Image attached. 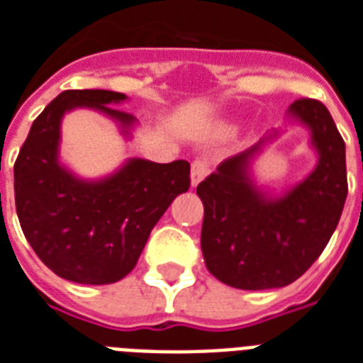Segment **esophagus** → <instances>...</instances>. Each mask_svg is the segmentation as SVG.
Listing matches in <instances>:
<instances>
[{
  "instance_id": "1",
  "label": "esophagus",
  "mask_w": 363,
  "mask_h": 363,
  "mask_svg": "<svg viewBox=\"0 0 363 363\" xmlns=\"http://www.w3.org/2000/svg\"><path fill=\"white\" fill-rule=\"evenodd\" d=\"M211 164L207 158H196L192 162V186H198L205 177L209 175Z\"/></svg>"
}]
</instances>
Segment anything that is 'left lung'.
<instances>
[{
  "label": "left lung",
  "mask_w": 363,
  "mask_h": 363,
  "mask_svg": "<svg viewBox=\"0 0 363 363\" xmlns=\"http://www.w3.org/2000/svg\"><path fill=\"white\" fill-rule=\"evenodd\" d=\"M290 115L313 133L318 164L286 196L265 198L248 179V164L265 139L226 158L198 184L203 201L201 250L207 269L228 286L269 290L292 284L326 248L345 199V141L326 105L301 98ZM269 139V137H267Z\"/></svg>",
  "instance_id": "8db88e82"
}]
</instances>
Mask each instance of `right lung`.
I'll return each instance as SVG.
<instances>
[{
	"label": "right lung",
	"instance_id": "add662e5",
	"mask_svg": "<svg viewBox=\"0 0 363 363\" xmlns=\"http://www.w3.org/2000/svg\"><path fill=\"white\" fill-rule=\"evenodd\" d=\"M111 90H65L37 116L14 162V203L26 239L56 275L81 284L124 279L171 201L190 188V164L130 160L98 182L79 181L58 164L60 122L75 107H94L124 128L133 116L113 109Z\"/></svg>",
	"mask_w": 363,
	"mask_h": 363
}]
</instances>
